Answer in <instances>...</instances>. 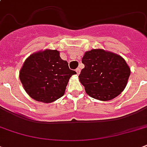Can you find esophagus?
Wrapping results in <instances>:
<instances>
[{"instance_id": "1", "label": "esophagus", "mask_w": 147, "mask_h": 147, "mask_svg": "<svg viewBox=\"0 0 147 147\" xmlns=\"http://www.w3.org/2000/svg\"><path fill=\"white\" fill-rule=\"evenodd\" d=\"M80 69L79 68H78V69H76V73H77V75H79V73H80Z\"/></svg>"}]
</instances>
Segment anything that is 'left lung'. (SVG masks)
<instances>
[{
    "mask_svg": "<svg viewBox=\"0 0 147 147\" xmlns=\"http://www.w3.org/2000/svg\"><path fill=\"white\" fill-rule=\"evenodd\" d=\"M82 62L85 68L78 78L92 98L110 100L118 96L127 86L130 69L121 55L102 49H93L85 52Z\"/></svg>",
    "mask_w": 147,
    "mask_h": 147,
    "instance_id": "obj_1",
    "label": "left lung"
}]
</instances>
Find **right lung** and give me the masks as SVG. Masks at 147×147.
<instances>
[{
	"mask_svg": "<svg viewBox=\"0 0 147 147\" xmlns=\"http://www.w3.org/2000/svg\"><path fill=\"white\" fill-rule=\"evenodd\" d=\"M56 49L31 54L20 71V80L29 96L43 103H52L63 96L69 78L76 72Z\"/></svg>",
	"mask_w": 147,
	"mask_h": 147,
	"instance_id": "1",
	"label": "right lung"
}]
</instances>
